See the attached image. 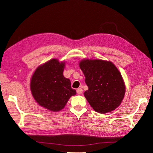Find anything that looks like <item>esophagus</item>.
I'll list each match as a JSON object with an SVG mask.
<instances>
[{
    "mask_svg": "<svg viewBox=\"0 0 153 153\" xmlns=\"http://www.w3.org/2000/svg\"><path fill=\"white\" fill-rule=\"evenodd\" d=\"M76 92H77V94H82L83 90H82V88H78V89H76Z\"/></svg>",
    "mask_w": 153,
    "mask_h": 153,
    "instance_id": "1",
    "label": "esophagus"
}]
</instances>
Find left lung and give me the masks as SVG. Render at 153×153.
Instances as JSON below:
<instances>
[{"label":"left lung","instance_id":"left-lung-1","mask_svg":"<svg viewBox=\"0 0 153 153\" xmlns=\"http://www.w3.org/2000/svg\"><path fill=\"white\" fill-rule=\"evenodd\" d=\"M79 66L89 87L84 96L96 112L106 114L118 107L125 94V85L114 64L100 59H84Z\"/></svg>","mask_w":153,"mask_h":153}]
</instances>
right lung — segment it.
Here are the masks:
<instances>
[{"instance_id":"1","label":"right lung","mask_w":153,"mask_h":153,"mask_svg":"<svg viewBox=\"0 0 153 153\" xmlns=\"http://www.w3.org/2000/svg\"><path fill=\"white\" fill-rule=\"evenodd\" d=\"M65 62L53 59L37 68L30 80L32 96L40 106L52 112L64 108L76 92L63 75Z\"/></svg>"}]
</instances>
